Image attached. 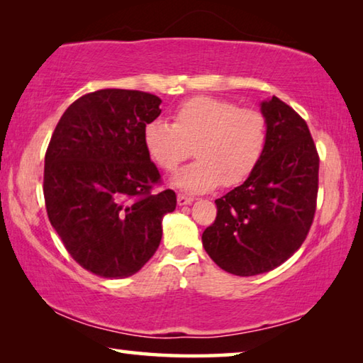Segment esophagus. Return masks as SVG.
<instances>
[{"instance_id":"esophagus-1","label":"esophagus","mask_w":363,"mask_h":363,"mask_svg":"<svg viewBox=\"0 0 363 363\" xmlns=\"http://www.w3.org/2000/svg\"><path fill=\"white\" fill-rule=\"evenodd\" d=\"M194 201V199L192 196H189V195H184V194H179L177 195V203H179L181 206L182 205H190Z\"/></svg>"}]
</instances>
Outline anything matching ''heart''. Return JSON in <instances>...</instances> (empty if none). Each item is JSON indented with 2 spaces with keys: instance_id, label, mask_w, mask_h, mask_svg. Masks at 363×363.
Instances as JSON below:
<instances>
[{
  "instance_id": "b5f03b06",
  "label": "heart",
  "mask_w": 363,
  "mask_h": 363,
  "mask_svg": "<svg viewBox=\"0 0 363 363\" xmlns=\"http://www.w3.org/2000/svg\"><path fill=\"white\" fill-rule=\"evenodd\" d=\"M144 145L153 163L176 171L187 158L192 164L174 177L177 187L205 192L235 187L253 174L267 147V120L256 108H240L232 101L196 96L173 113V125L152 120L144 128Z\"/></svg>"
}]
</instances>
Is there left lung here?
<instances>
[{
	"instance_id": "left-lung-1",
	"label": "left lung",
	"mask_w": 363,
	"mask_h": 363,
	"mask_svg": "<svg viewBox=\"0 0 363 363\" xmlns=\"http://www.w3.org/2000/svg\"><path fill=\"white\" fill-rule=\"evenodd\" d=\"M267 147L242 186L216 200L201 240L220 269L240 277L269 272L298 251L314 223L318 153L306 120L272 96L261 104Z\"/></svg>"
}]
</instances>
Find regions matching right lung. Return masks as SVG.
<instances>
[{
  "label": "right lung",
  "mask_w": 363,
  "mask_h": 363,
  "mask_svg": "<svg viewBox=\"0 0 363 363\" xmlns=\"http://www.w3.org/2000/svg\"><path fill=\"white\" fill-rule=\"evenodd\" d=\"M160 104L144 91H94L65 110L49 140V223L73 259L99 277L143 269L162 242L163 216L176 208L174 190H155L162 176L144 145Z\"/></svg>",
  "instance_id": "right-lung-1"
}]
</instances>
